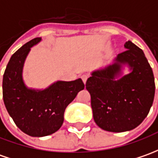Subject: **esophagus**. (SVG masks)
Here are the masks:
<instances>
[{
  "label": "esophagus",
  "instance_id": "1",
  "mask_svg": "<svg viewBox=\"0 0 158 158\" xmlns=\"http://www.w3.org/2000/svg\"><path fill=\"white\" fill-rule=\"evenodd\" d=\"M88 77H89V76H88L87 74H83L82 76H81V79H82V80H83V82L85 84V82H86V80H87Z\"/></svg>",
  "mask_w": 158,
  "mask_h": 158
}]
</instances>
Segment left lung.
Returning <instances> with one entry per match:
<instances>
[{"instance_id": "1", "label": "left lung", "mask_w": 158, "mask_h": 158, "mask_svg": "<svg viewBox=\"0 0 158 158\" xmlns=\"http://www.w3.org/2000/svg\"><path fill=\"white\" fill-rule=\"evenodd\" d=\"M124 48L113 65L93 72L85 84L95 123L111 132L138 126L148 115L155 95L153 72L143 50L130 40ZM122 64H127L132 72L115 81Z\"/></svg>"}]
</instances>
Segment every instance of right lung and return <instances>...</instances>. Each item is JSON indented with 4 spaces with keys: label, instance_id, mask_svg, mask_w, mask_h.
<instances>
[{
    "label": "right lung",
    "instance_id": "right-lung-1",
    "mask_svg": "<svg viewBox=\"0 0 158 158\" xmlns=\"http://www.w3.org/2000/svg\"><path fill=\"white\" fill-rule=\"evenodd\" d=\"M34 38L18 49L7 63L3 75V101L7 112L23 132L45 137L60 128L66 106L85 88L83 81H57L43 91L26 87L22 67L30 48L40 40Z\"/></svg>",
    "mask_w": 158,
    "mask_h": 158
}]
</instances>
